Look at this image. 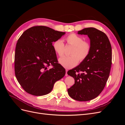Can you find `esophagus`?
Segmentation results:
<instances>
[{"instance_id":"1","label":"esophagus","mask_w":125,"mask_h":125,"mask_svg":"<svg viewBox=\"0 0 125 125\" xmlns=\"http://www.w3.org/2000/svg\"><path fill=\"white\" fill-rule=\"evenodd\" d=\"M67 71H68V70H67V69H66V74H65V75H66V76H67V75H68V74H67Z\"/></svg>"}]
</instances>
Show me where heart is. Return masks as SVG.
I'll return each instance as SVG.
<instances>
[{"label": "heart", "mask_w": 125, "mask_h": 125, "mask_svg": "<svg viewBox=\"0 0 125 125\" xmlns=\"http://www.w3.org/2000/svg\"><path fill=\"white\" fill-rule=\"evenodd\" d=\"M67 43L73 46L70 52L71 56H64L59 59V62L66 68H72L80 62L84 60L90 54L91 45L88 42L83 41L82 37L75 33H71L66 37ZM52 48L59 57L64 55L63 42L61 39L55 41L52 43Z\"/></svg>", "instance_id": "b5f03b06"}]
</instances>
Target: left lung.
I'll return each mask as SVG.
<instances>
[{
    "instance_id": "8db88e82",
    "label": "left lung",
    "mask_w": 125,
    "mask_h": 125,
    "mask_svg": "<svg viewBox=\"0 0 125 125\" xmlns=\"http://www.w3.org/2000/svg\"><path fill=\"white\" fill-rule=\"evenodd\" d=\"M78 34L88 36L91 51L80 65L67 72L74 79L68 93L75 100L88 101L99 96L106 83L111 68L112 47L107 35L95 28H85Z\"/></svg>"
}]
</instances>
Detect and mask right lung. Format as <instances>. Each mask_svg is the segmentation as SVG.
Returning <instances> with one entry per match:
<instances>
[{
	"label": "right lung",
	"mask_w": 125,
	"mask_h": 125,
	"mask_svg": "<svg viewBox=\"0 0 125 125\" xmlns=\"http://www.w3.org/2000/svg\"><path fill=\"white\" fill-rule=\"evenodd\" d=\"M65 34L47 26H35L26 30L18 39L14 55L15 75L27 93L35 96L46 95L65 75V69L58 63L52 45ZM51 65L53 67L49 69Z\"/></svg>",
	"instance_id": "1"
}]
</instances>
